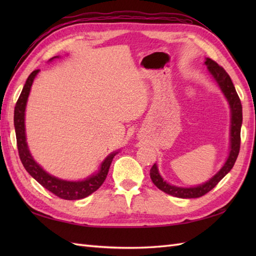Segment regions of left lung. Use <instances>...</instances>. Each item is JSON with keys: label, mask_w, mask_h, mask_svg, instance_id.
<instances>
[{"label": "left lung", "mask_w": 256, "mask_h": 256, "mask_svg": "<svg viewBox=\"0 0 256 256\" xmlns=\"http://www.w3.org/2000/svg\"><path fill=\"white\" fill-rule=\"evenodd\" d=\"M204 64L208 67L209 72L214 78L216 84H219L222 92H224L226 98L229 102L231 108V148H230V154L226 164L224 167L216 172V175L212 177L209 182H206L204 184H200L198 187L194 188H182L172 186V184H167L164 179L160 175L158 170H157L156 164L153 165L150 168V175L152 182H154L155 186L160 189L168 194H172L174 197L177 198H199L202 197L204 194L209 192L211 189H214L218 182L224 178L228 172H229L234 162L238 158V152H240V144H241V125H242V104L241 100L238 98L234 86H233L232 80L230 76L226 74V70L219 66L214 60L210 58H206Z\"/></svg>", "instance_id": "obj_1"}]
</instances>
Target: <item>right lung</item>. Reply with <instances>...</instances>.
Here are the masks:
<instances>
[{"instance_id": "1", "label": "right lung", "mask_w": 256, "mask_h": 256, "mask_svg": "<svg viewBox=\"0 0 256 256\" xmlns=\"http://www.w3.org/2000/svg\"><path fill=\"white\" fill-rule=\"evenodd\" d=\"M38 72H40L38 69L34 70V72L28 76V78L26 80L24 88L20 92V96L18 102H16V106L14 108V126L20 162L25 167V170L28 172V174L32 178L36 179L42 187L47 189L48 192H50L55 196H57V197L64 200H78L86 198L92 192H94L96 190L99 189L101 187V184L104 182L108 172V168H110L113 157L116 156V153H112L108 155L104 160V162L101 164V168L100 170L98 172V174L82 182L62 180V179H58L50 175V174H47L42 167H40V165L36 164V162L32 160L26 144L24 120L27 98H28L32 84V81H34V78L36 77Z\"/></svg>"}]
</instances>
